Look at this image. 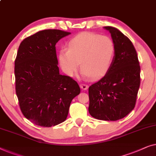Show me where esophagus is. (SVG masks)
I'll return each instance as SVG.
<instances>
[{
  "label": "esophagus",
  "mask_w": 156,
  "mask_h": 156,
  "mask_svg": "<svg viewBox=\"0 0 156 156\" xmlns=\"http://www.w3.org/2000/svg\"><path fill=\"white\" fill-rule=\"evenodd\" d=\"M80 87L83 90H87V88H88V85H86V84H84V83H80Z\"/></svg>",
  "instance_id": "esophagus-1"
}]
</instances>
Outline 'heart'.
<instances>
[{
  "label": "heart",
  "instance_id": "obj_1",
  "mask_svg": "<svg viewBox=\"0 0 156 156\" xmlns=\"http://www.w3.org/2000/svg\"><path fill=\"white\" fill-rule=\"evenodd\" d=\"M115 44L106 35L82 32L68 43V50L62 49L58 55L63 73L73 76L79 63L83 76L97 79L108 71L115 54Z\"/></svg>",
  "mask_w": 156,
  "mask_h": 156
}]
</instances>
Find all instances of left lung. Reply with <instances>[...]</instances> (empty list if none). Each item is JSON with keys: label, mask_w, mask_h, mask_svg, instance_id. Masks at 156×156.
<instances>
[{"label": "left lung", "mask_w": 156, "mask_h": 156, "mask_svg": "<svg viewBox=\"0 0 156 156\" xmlns=\"http://www.w3.org/2000/svg\"><path fill=\"white\" fill-rule=\"evenodd\" d=\"M115 44V56L104 77L89 87L90 115L104 121H117L135 107L140 87L139 61L132 42L119 30L105 27Z\"/></svg>", "instance_id": "8db88e82"}]
</instances>
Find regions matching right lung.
Here are the masks:
<instances>
[{
	"mask_svg": "<svg viewBox=\"0 0 156 156\" xmlns=\"http://www.w3.org/2000/svg\"><path fill=\"white\" fill-rule=\"evenodd\" d=\"M71 34L41 30L19 46L15 61V91L22 113L34 124L51 127L66 119L72 100L80 92L76 80L59 74L56 44Z\"/></svg>",
	"mask_w": 156,
	"mask_h": 156,
	"instance_id": "obj_1",
	"label": "right lung"
}]
</instances>
